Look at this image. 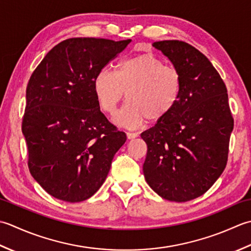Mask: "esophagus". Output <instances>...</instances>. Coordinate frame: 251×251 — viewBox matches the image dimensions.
I'll list each match as a JSON object with an SVG mask.
<instances>
[{
  "mask_svg": "<svg viewBox=\"0 0 251 251\" xmlns=\"http://www.w3.org/2000/svg\"><path fill=\"white\" fill-rule=\"evenodd\" d=\"M126 137L129 140H133L135 139V137H137V133H134V132H126Z\"/></svg>",
  "mask_w": 251,
  "mask_h": 251,
  "instance_id": "1",
  "label": "esophagus"
}]
</instances>
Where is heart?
Here are the masks:
<instances>
[{"mask_svg":"<svg viewBox=\"0 0 251 251\" xmlns=\"http://www.w3.org/2000/svg\"><path fill=\"white\" fill-rule=\"evenodd\" d=\"M100 109L112 115L126 93L127 101L115 116L117 125L140 126L148 119L159 121L176 108L183 91V78L154 53H141L120 61L116 71L104 68L93 81Z\"/></svg>","mask_w":251,"mask_h":251,"instance_id":"b5f03b06","label":"heart"}]
</instances>
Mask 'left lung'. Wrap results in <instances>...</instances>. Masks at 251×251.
<instances>
[{"instance_id": "obj_1", "label": "left lung", "mask_w": 251, "mask_h": 251, "mask_svg": "<svg viewBox=\"0 0 251 251\" xmlns=\"http://www.w3.org/2000/svg\"><path fill=\"white\" fill-rule=\"evenodd\" d=\"M183 78L176 107L144 131L143 165L152 191L170 201L184 202L206 193L226 166L234 127L226 86L206 56L178 40L157 41Z\"/></svg>"}]
</instances>
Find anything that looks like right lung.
I'll return each instance as SVG.
<instances>
[{"instance_id":"obj_1","label":"right lung","mask_w":251,"mask_h":251,"mask_svg":"<svg viewBox=\"0 0 251 251\" xmlns=\"http://www.w3.org/2000/svg\"><path fill=\"white\" fill-rule=\"evenodd\" d=\"M130 42L67 39L30 76L22 130L30 173L50 196L68 202L93 196L126 143V133L100 111L93 81Z\"/></svg>"}]
</instances>
